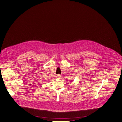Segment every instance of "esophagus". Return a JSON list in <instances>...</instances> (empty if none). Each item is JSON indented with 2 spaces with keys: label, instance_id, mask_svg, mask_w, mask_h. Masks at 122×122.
Wrapping results in <instances>:
<instances>
[{
  "label": "esophagus",
  "instance_id": "esophagus-1",
  "mask_svg": "<svg viewBox=\"0 0 122 122\" xmlns=\"http://www.w3.org/2000/svg\"><path fill=\"white\" fill-rule=\"evenodd\" d=\"M57 78H60L61 75L60 74H58V75H57Z\"/></svg>",
  "mask_w": 122,
  "mask_h": 122
}]
</instances>
